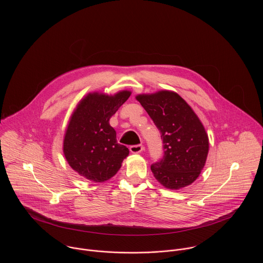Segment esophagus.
Listing matches in <instances>:
<instances>
[{
	"mask_svg": "<svg viewBox=\"0 0 263 263\" xmlns=\"http://www.w3.org/2000/svg\"><path fill=\"white\" fill-rule=\"evenodd\" d=\"M143 150H144V146L143 145H134V146L129 147V151L133 154H139V153H141Z\"/></svg>",
	"mask_w": 263,
	"mask_h": 263,
	"instance_id": "obj_1",
	"label": "esophagus"
}]
</instances>
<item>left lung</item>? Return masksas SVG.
<instances>
[{
    "instance_id": "obj_1",
    "label": "left lung",
    "mask_w": 263,
    "mask_h": 263,
    "mask_svg": "<svg viewBox=\"0 0 263 263\" xmlns=\"http://www.w3.org/2000/svg\"><path fill=\"white\" fill-rule=\"evenodd\" d=\"M137 100L160 130L163 158L151 165L155 178L166 188L180 189L199 176L209 153V138L199 118L177 93L159 91Z\"/></svg>"
}]
</instances>
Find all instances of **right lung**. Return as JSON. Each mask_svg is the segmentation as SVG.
Wrapping results in <instances>:
<instances>
[{"label": "right lung", "instance_id": "add662e5", "mask_svg": "<svg viewBox=\"0 0 263 263\" xmlns=\"http://www.w3.org/2000/svg\"><path fill=\"white\" fill-rule=\"evenodd\" d=\"M130 96L120 91L113 96L89 93L71 116L64 139V154L69 165L81 176L94 182L113 177L128 149L117 143L109 119Z\"/></svg>", "mask_w": 263, "mask_h": 263}]
</instances>
